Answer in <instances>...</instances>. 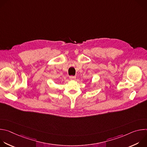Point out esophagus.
<instances>
[{"label":"esophagus","mask_w":147,"mask_h":147,"mask_svg":"<svg viewBox=\"0 0 147 147\" xmlns=\"http://www.w3.org/2000/svg\"><path fill=\"white\" fill-rule=\"evenodd\" d=\"M69 78L71 80H75L76 78V76H71L69 77Z\"/></svg>","instance_id":"obj_1"}]
</instances>
